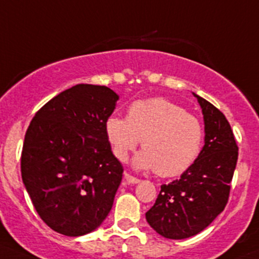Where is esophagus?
<instances>
[{"mask_svg":"<svg viewBox=\"0 0 259 259\" xmlns=\"http://www.w3.org/2000/svg\"><path fill=\"white\" fill-rule=\"evenodd\" d=\"M124 180H125V183H127V185H135V183L140 182L139 178L133 177V176L129 175V173H124Z\"/></svg>","mask_w":259,"mask_h":259,"instance_id":"1","label":"esophagus"}]
</instances>
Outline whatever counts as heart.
Here are the masks:
<instances>
[{"instance_id":"b5f03b06","label":"heart","mask_w":259,"mask_h":259,"mask_svg":"<svg viewBox=\"0 0 259 259\" xmlns=\"http://www.w3.org/2000/svg\"><path fill=\"white\" fill-rule=\"evenodd\" d=\"M107 142L121 162L142 140L144 150L134 158L137 169H155L173 177L191 167L204 142L201 122L185 109L165 99L138 100L127 116L111 115L105 124Z\"/></svg>"}]
</instances>
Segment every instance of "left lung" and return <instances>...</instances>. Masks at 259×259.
Here are the masks:
<instances>
[{
    "label": "left lung",
    "instance_id": "8db88e82",
    "mask_svg": "<svg viewBox=\"0 0 259 259\" xmlns=\"http://www.w3.org/2000/svg\"><path fill=\"white\" fill-rule=\"evenodd\" d=\"M205 144L188 169L160 186L155 204L145 212L148 224L168 239H186L209 227L224 210L238 160L234 134L220 110L199 95Z\"/></svg>",
    "mask_w": 259,
    "mask_h": 259
}]
</instances>
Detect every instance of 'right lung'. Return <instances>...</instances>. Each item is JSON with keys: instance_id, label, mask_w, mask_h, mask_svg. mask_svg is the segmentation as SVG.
<instances>
[{"instance_id": "add662e5", "label": "right lung", "mask_w": 259, "mask_h": 259, "mask_svg": "<svg viewBox=\"0 0 259 259\" xmlns=\"http://www.w3.org/2000/svg\"><path fill=\"white\" fill-rule=\"evenodd\" d=\"M119 96L106 86L76 84L35 114L21 153L32 205L54 232L79 237L106 219L122 178L105 124Z\"/></svg>"}]
</instances>
